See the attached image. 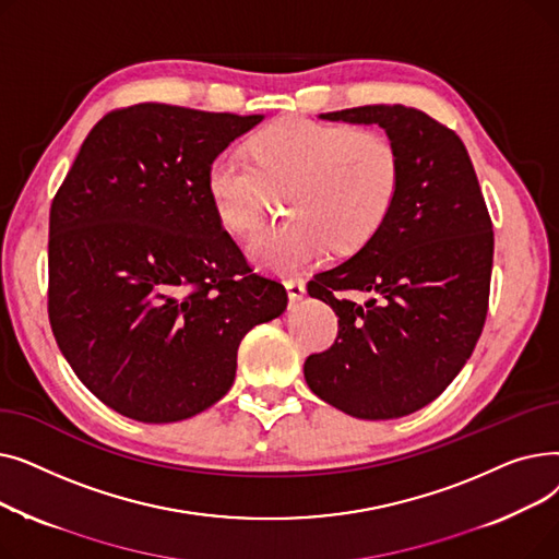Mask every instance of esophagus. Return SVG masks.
Wrapping results in <instances>:
<instances>
[{
    "label": "esophagus",
    "mask_w": 559,
    "mask_h": 559,
    "mask_svg": "<svg viewBox=\"0 0 559 559\" xmlns=\"http://www.w3.org/2000/svg\"><path fill=\"white\" fill-rule=\"evenodd\" d=\"M285 289H287V297L292 301H299L306 297V281L304 278H289L285 281Z\"/></svg>",
    "instance_id": "1"
}]
</instances>
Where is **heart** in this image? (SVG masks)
<instances>
[{"mask_svg":"<svg viewBox=\"0 0 559 559\" xmlns=\"http://www.w3.org/2000/svg\"><path fill=\"white\" fill-rule=\"evenodd\" d=\"M289 215L247 242L258 267L289 272L324 253H354L385 226L403 188V156L380 131L285 117L255 131L247 152H219L205 169V194L224 228L249 230L267 186L287 183Z\"/></svg>","mask_w":559,"mask_h":559,"instance_id":"1","label":"heart"}]
</instances>
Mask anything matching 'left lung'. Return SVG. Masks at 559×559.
<instances>
[{
    "instance_id": "8db88e82",
    "label": "left lung",
    "mask_w": 559,
    "mask_h": 559,
    "mask_svg": "<svg viewBox=\"0 0 559 559\" xmlns=\"http://www.w3.org/2000/svg\"><path fill=\"white\" fill-rule=\"evenodd\" d=\"M321 120L385 129L403 156V188L376 238L308 283L340 329L306 360V383L350 417L399 419L442 394L474 354L489 306L491 219L466 146L424 110L376 104ZM350 294L370 297L358 305Z\"/></svg>"
}]
</instances>
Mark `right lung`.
<instances>
[{"instance_id": "1", "label": "right lung", "mask_w": 559, "mask_h": 559, "mask_svg": "<svg viewBox=\"0 0 559 559\" xmlns=\"http://www.w3.org/2000/svg\"><path fill=\"white\" fill-rule=\"evenodd\" d=\"M262 115L169 104L110 110L49 211V324L104 405L183 421L233 385L242 337L287 292L253 274L205 194V169Z\"/></svg>"}]
</instances>
